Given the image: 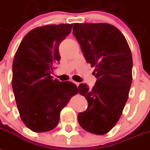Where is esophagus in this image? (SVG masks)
I'll return each mask as SVG.
<instances>
[{
    "mask_svg": "<svg viewBox=\"0 0 150 150\" xmlns=\"http://www.w3.org/2000/svg\"><path fill=\"white\" fill-rule=\"evenodd\" d=\"M74 83H75V84H76V86H79V85H80V83H78V82H75V81H74Z\"/></svg>",
    "mask_w": 150,
    "mask_h": 150,
    "instance_id": "esophagus-1",
    "label": "esophagus"
}]
</instances>
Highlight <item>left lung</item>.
Masks as SVG:
<instances>
[{
	"mask_svg": "<svg viewBox=\"0 0 150 150\" xmlns=\"http://www.w3.org/2000/svg\"><path fill=\"white\" fill-rule=\"evenodd\" d=\"M73 30L97 78L92 89L86 83L78 86L88 102L86 110L78 114V122L89 133L104 135L117 124L128 100L133 80L131 50L120 30L109 23H76Z\"/></svg>",
	"mask_w": 150,
	"mask_h": 150,
	"instance_id": "8db88e82",
	"label": "left lung"
}]
</instances>
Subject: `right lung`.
<instances>
[{"instance_id":"right-lung-1","label":"right lung","mask_w":150,"mask_h":150,"mask_svg":"<svg viewBox=\"0 0 150 150\" xmlns=\"http://www.w3.org/2000/svg\"><path fill=\"white\" fill-rule=\"evenodd\" d=\"M73 24H50L31 30L21 42L13 61L12 88L20 117L35 133L52 130L62 109L78 93L70 81L60 82L51 74L59 64V46Z\"/></svg>"}]
</instances>
